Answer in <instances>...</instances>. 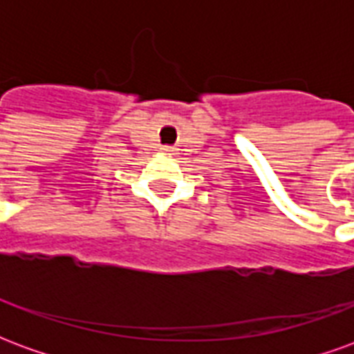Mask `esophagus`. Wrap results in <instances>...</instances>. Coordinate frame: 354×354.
<instances>
[{"label": "esophagus", "mask_w": 354, "mask_h": 354, "mask_svg": "<svg viewBox=\"0 0 354 354\" xmlns=\"http://www.w3.org/2000/svg\"><path fill=\"white\" fill-rule=\"evenodd\" d=\"M161 151H162V153H167V155H174V151H176V149H174L172 146H162Z\"/></svg>", "instance_id": "obj_1"}]
</instances>
